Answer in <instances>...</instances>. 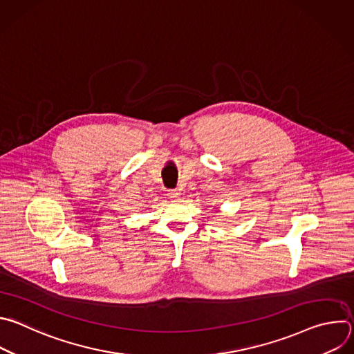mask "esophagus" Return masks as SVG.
<instances>
[{
	"label": "esophagus",
	"instance_id": "1",
	"mask_svg": "<svg viewBox=\"0 0 354 354\" xmlns=\"http://www.w3.org/2000/svg\"><path fill=\"white\" fill-rule=\"evenodd\" d=\"M168 197H169L171 200H174V201H178V200L180 198V193H179L178 190H169V192H168Z\"/></svg>",
	"mask_w": 354,
	"mask_h": 354
}]
</instances>
